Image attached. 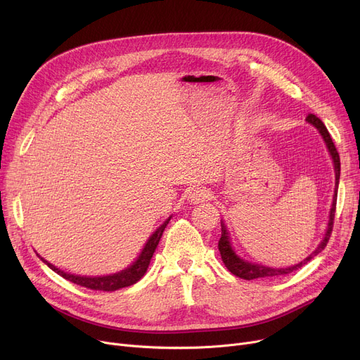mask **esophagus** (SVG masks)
I'll list each match as a JSON object with an SVG mask.
<instances>
[{"mask_svg":"<svg viewBox=\"0 0 360 360\" xmlns=\"http://www.w3.org/2000/svg\"><path fill=\"white\" fill-rule=\"evenodd\" d=\"M186 198L194 204H198V202L205 201L207 198H209V191H207L204 186H194L190 191H188Z\"/></svg>","mask_w":360,"mask_h":360,"instance_id":"34e87169","label":"esophagus"}]
</instances>
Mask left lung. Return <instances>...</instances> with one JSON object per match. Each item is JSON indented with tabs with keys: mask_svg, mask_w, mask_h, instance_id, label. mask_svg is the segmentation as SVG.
<instances>
[{
	"mask_svg": "<svg viewBox=\"0 0 360 360\" xmlns=\"http://www.w3.org/2000/svg\"><path fill=\"white\" fill-rule=\"evenodd\" d=\"M307 121L314 125L318 131L319 134L323 136L327 148L331 155L333 163H334V172H335V188H334V197H333V204H331V210H330V220H328V228L326 232V236L318 245V248L309 255L307 257L304 261H300L299 264H295V266L290 267H283V269H273V267H266V266H261V264H255V262H250V261H245L240 257L236 255V252L233 251L232 245H231V238H229V232L226 229L224 223L221 221V236L219 239V251L221 255V259L224 262L226 269H228L232 274L245 278V280H254V278H262V277H276V276H286L290 274L296 270H299L302 266H305L308 261H311L316 254H319L327 247V242L331 236L333 232V223H334V213H335V202H337V190H338V179H340V156H338V151L333 143V139L330 136L328 129L326 128L324 122L321 121L319 118H316L314 113H309L307 117Z\"/></svg>",
	"mask_w": 360,
	"mask_h": 360,
	"instance_id": "obj_1",
	"label": "left lung"
}]
</instances>
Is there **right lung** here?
<instances>
[{"mask_svg":"<svg viewBox=\"0 0 360 360\" xmlns=\"http://www.w3.org/2000/svg\"><path fill=\"white\" fill-rule=\"evenodd\" d=\"M170 217L165 220L163 224H160L159 228L153 232V235H151L143 251L140 252L139 258L131 264L129 267H127L125 270L120 271V273H115V274H109V276H101V277H87V276H74V274H68V273H64L63 270L56 269L55 266H52L51 262L42 259L46 266L53 270L56 274H60L61 277H64L65 280H70L72 283H75V285L79 286H83V288H87V289H91V290H103V292H115L118 289H122V288H128L131 285H134V283H137L143 276L144 273L147 271V267L150 264V259L151 257H153L158 245H159V240L163 235V231L167 226Z\"/></svg>","mask_w":360,"mask_h":360,"instance_id":"right-lung-1","label":"right lung"}]
</instances>
